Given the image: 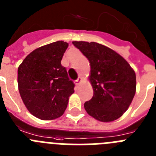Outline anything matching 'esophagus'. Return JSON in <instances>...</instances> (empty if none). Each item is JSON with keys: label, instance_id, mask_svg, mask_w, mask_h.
Wrapping results in <instances>:
<instances>
[{"label": "esophagus", "instance_id": "obj_1", "mask_svg": "<svg viewBox=\"0 0 156 156\" xmlns=\"http://www.w3.org/2000/svg\"><path fill=\"white\" fill-rule=\"evenodd\" d=\"M81 82H82V80H81V77H79V78H78V79H77L75 81L76 86V87H78V86L80 85V83Z\"/></svg>", "mask_w": 156, "mask_h": 156}]
</instances>
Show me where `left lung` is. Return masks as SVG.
<instances>
[{"label":"left lung","instance_id":"8db88e82","mask_svg":"<svg viewBox=\"0 0 156 156\" xmlns=\"http://www.w3.org/2000/svg\"><path fill=\"white\" fill-rule=\"evenodd\" d=\"M90 64L94 96L84 104L89 115L102 122L115 121L129 108L136 92L134 69L121 55L100 43L73 42Z\"/></svg>","mask_w":156,"mask_h":156}]
</instances>
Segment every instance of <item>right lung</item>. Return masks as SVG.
<instances>
[{
    "label": "right lung",
    "mask_w": 156,
    "mask_h": 156,
    "mask_svg": "<svg viewBox=\"0 0 156 156\" xmlns=\"http://www.w3.org/2000/svg\"><path fill=\"white\" fill-rule=\"evenodd\" d=\"M69 44L52 42L28 54L18 69V90L23 103L32 115L41 120H53L66 111L74 93L61 60Z\"/></svg>",
    "instance_id": "add662e5"
}]
</instances>
